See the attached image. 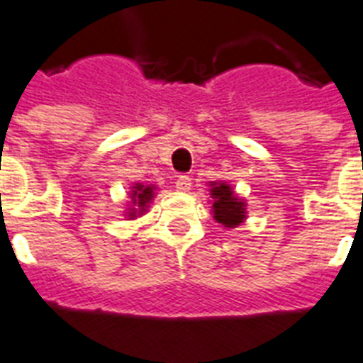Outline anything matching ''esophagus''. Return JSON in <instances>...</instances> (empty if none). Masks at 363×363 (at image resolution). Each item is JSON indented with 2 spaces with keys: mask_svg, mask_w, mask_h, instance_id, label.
Here are the masks:
<instances>
[{
  "mask_svg": "<svg viewBox=\"0 0 363 363\" xmlns=\"http://www.w3.org/2000/svg\"><path fill=\"white\" fill-rule=\"evenodd\" d=\"M175 186H177V190L188 191V190H190V186H191V179H190V177H186V175L177 177Z\"/></svg>",
  "mask_w": 363,
  "mask_h": 363,
  "instance_id": "34e87169",
  "label": "esophagus"
}]
</instances>
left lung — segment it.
Instances as JSON below:
<instances>
[{"instance_id": "obj_1", "label": "left lung", "mask_w": 363, "mask_h": 363, "mask_svg": "<svg viewBox=\"0 0 363 363\" xmlns=\"http://www.w3.org/2000/svg\"><path fill=\"white\" fill-rule=\"evenodd\" d=\"M211 197H212V216L222 228L233 229L238 228L246 220V199L235 194L231 184L223 181L211 182Z\"/></svg>"}]
</instances>
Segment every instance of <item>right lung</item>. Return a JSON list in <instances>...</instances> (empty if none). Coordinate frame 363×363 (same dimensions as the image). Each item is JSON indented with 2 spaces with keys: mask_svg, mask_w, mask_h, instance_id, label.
<instances>
[{
  "mask_svg": "<svg viewBox=\"0 0 363 363\" xmlns=\"http://www.w3.org/2000/svg\"><path fill=\"white\" fill-rule=\"evenodd\" d=\"M155 184H141V182H134V186H130V201L126 203L125 218L126 220H135V218L143 216L147 208L151 207L152 199H155Z\"/></svg>",
  "mask_w": 363,
  "mask_h": 363,
  "instance_id": "add662e5",
  "label": "right lung"
}]
</instances>
